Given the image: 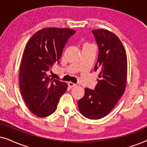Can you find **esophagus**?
I'll return each mask as SVG.
<instances>
[{"mask_svg":"<svg viewBox=\"0 0 147 147\" xmlns=\"http://www.w3.org/2000/svg\"><path fill=\"white\" fill-rule=\"evenodd\" d=\"M68 86H69V88H73L76 86V84L72 83V82H69V83H68Z\"/></svg>","mask_w":147,"mask_h":147,"instance_id":"esophagus-1","label":"esophagus"}]
</instances>
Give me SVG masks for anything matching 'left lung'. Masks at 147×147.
<instances>
[{"label":"left lung","mask_w":147,"mask_h":147,"mask_svg":"<svg viewBox=\"0 0 147 147\" xmlns=\"http://www.w3.org/2000/svg\"><path fill=\"white\" fill-rule=\"evenodd\" d=\"M98 47L94 71H99L94 90L85 88L78 101L82 115L98 120L107 115L117 104L125 90L127 57L122 42L113 33L104 29L92 31Z\"/></svg>","instance_id":"8db88e82"}]
</instances>
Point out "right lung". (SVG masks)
<instances>
[{
	"mask_svg": "<svg viewBox=\"0 0 147 147\" xmlns=\"http://www.w3.org/2000/svg\"><path fill=\"white\" fill-rule=\"evenodd\" d=\"M75 33L67 28H46L34 34L25 46L20 66V89L26 105L38 117L53 114L67 90V84L51 79L47 72L59 63L64 47Z\"/></svg>",
	"mask_w": 147,
	"mask_h": 147,
	"instance_id": "right-lung-1",
	"label": "right lung"
}]
</instances>
